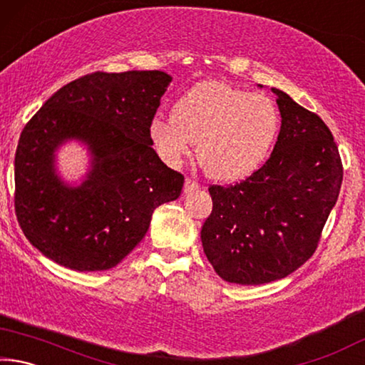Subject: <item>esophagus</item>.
Listing matches in <instances>:
<instances>
[{
  "label": "esophagus",
  "instance_id": "1",
  "mask_svg": "<svg viewBox=\"0 0 365 365\" xmlns=\"http://www.w3.org/2000/svg\"><path fill=\"white\" fill-rule=\"evenodd\" d=\"M196 190H200V183L191 180V178H187V180H185V185H183L185 193H191V191H196Z\"/></svg>",
  "mask_w": 365,
  "mask_h": 365
}]
</instances>
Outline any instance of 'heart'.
<instances>
[{"instance_id":"obj_1","label":"heart","mask_w":365,"mask_h":365,"mask_svg":"<svg viewBox=\"0 0 365 365\" xmlns=\"http://www.w3.org/2000/svg\"><path fill=\"white\" fill-rule=\"evenodd\" d=\"M279 130V109L267 95L209 80L174 104L172 119H154L150 137L170 165L180 164L197 141L202 170L215 180L233 182L261 168Z\"/></svg>"}]
</instances>
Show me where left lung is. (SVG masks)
Here are the masks:
<instances>
[{
  "mask_svg": "<svg viewBox=\"0 0 365 365\" xmlns=\"http://www.w3.org/2000/svg\"><path fill=\"white\" fill-rule=\"evenodd\" d=\"M282 115L262 168L230 187L211 185L212 212L201 228L220 279L262 285L285 279L316 251L343 180L338 146L325 122L272 88Z\"/></svg>",
  "mask_w": 365,
  "mask_h": 365,
  "instance_id": "8db88e82",
  "label": "left lung"
}]
</instances>
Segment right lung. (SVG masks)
Listing matches in <instances>:
<instances>
[{
    "label": "right lung",
    "instance_id": "add662e5",
    "mask_svg": "<svg viewBox=\"0 0 365 365\" xmlns=\"http://www.w3.org/2000/svg\"><path fill=\"white\" fill-rule=\"evenodd\" d=\"M170 80L160 71L88 73L27 122L14 159V207L41 255L72 270H108L143 240L154 209L180 196L183 175L159 159L150 137ZM69 139L92 156L77 187L53 168V153Z\"/></svg>",
    "mask_w": 365,
    "mask_h": 365
}]
</instances>
